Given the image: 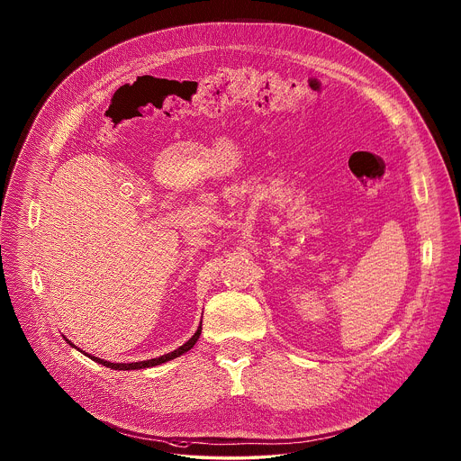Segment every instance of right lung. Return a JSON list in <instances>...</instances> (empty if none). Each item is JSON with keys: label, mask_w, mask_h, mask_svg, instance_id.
<instances>
[{"label": "right lung", "mask_w": 461, "mask_h": 461, "mask_svg": "<svg viewBox=\"0 0 461 461\" xmlns=\"http://www.w3.org/2000/svg\"><path fill=\"white\" fill-rule=\"evenodd\" d=\"M200 331H202V323H200V327H198L197 331L192 335V339L190 340H186L181 348H177V349H174V351H170V353H167V355H161V357H158V358H150V360H141V362H131V364H113V362H108V360H103V358H99V357H92V355H88V353H85L86 357H90L94 362H97V364H101V366H104V367H110V369H115V371H131V369H145V367H154V366H159V364H165V362H168V360H174V358H177V357H181L183 353H186V351H190L194 346H195V342L198 340V337H200ZM66 339V337H64ZM67 342L72 346V348H76L68 339H66ZM76 349H79V348H76ZM81 351V349H79Z\"/></svg>", "instance_id": "add662e5"}]
</instances>
